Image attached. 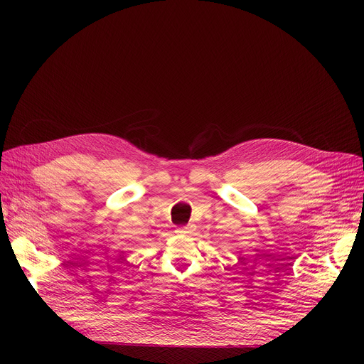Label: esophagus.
I'll return each mask as SVG.
<instances>
[{"label": "esophagus", "instance_id": "1", "mask_svg": "<svg viewBox=\"0 0 364 364\" xmlns=\"http://www.w3.org/2000/svg\"><path fill=\"white\" fill-rule=\"evenodd\" d=\"M190 230H192V227H190V225H186V227H180V228H177V233L184 235V233H190Z\"/></svg>", "mask_w": 364, "mask_h": 364}]
</instances>
